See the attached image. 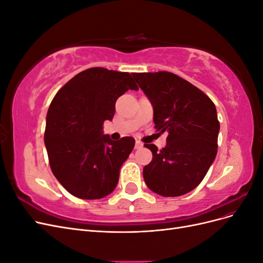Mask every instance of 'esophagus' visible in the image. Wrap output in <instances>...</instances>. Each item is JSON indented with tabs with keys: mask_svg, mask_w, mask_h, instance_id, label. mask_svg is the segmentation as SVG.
Returning <instances> with one entry per match:
<instances>
[{
	"mask_svg": "<svg viewBox=\"0 0 263 263\" xmlns=\"http://www.w3.org/2000/svg\"><path fill=\"white\" fill-rule=\"evenodd\" d=\"M142 142H140V141H136V144H135V149H140V148H142Z\"/></svg>",
	"mask_w": 263,
	"mask_h": 263,
	"instance_id": "esophagus-1",
	"label": "esophagus"
}]
</instances>
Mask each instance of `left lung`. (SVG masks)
<instances>
[{
	"label": "left lung",
	"mask_w": 263,
	"mask_h": 263,
	"mask_svg": "<svg viewBox=\"0 0 263 263\" xmlns=\"http://www.w3.org/2000/svg\"><path fill=\"white\" fill-rule=\"evenodd\" d=\"M133 77L153 104L157 132H168L161 150L145 144L153 153L142 171L146 184L165 197L186 194L202 182L216 157V107L204 92L168 71Z\"/></svg>",
	"instance_id": "1"
}]
</instances>
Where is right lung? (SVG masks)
I'll return each instance as SVG.
<instances>
[{
	"instance_id": "add662e5",
	"label": "right lung",
	"mask_w": 263,
	"mask_h": 263,
	"mask_svg": "<svg viewBox=\"0 0 263 263\" xmlns=\"http://www.w3.org/2000/svg\"><path fill=\"white\" fill-rule=\"evenodd\" d=\"M138 90L128 72L90 68L74 76L54 95L46 118L45 146L53 176L70 194L98 200L114 191L119 169L135 139L103 135L116 100Z\"/></svg>"
}]
</instances>
